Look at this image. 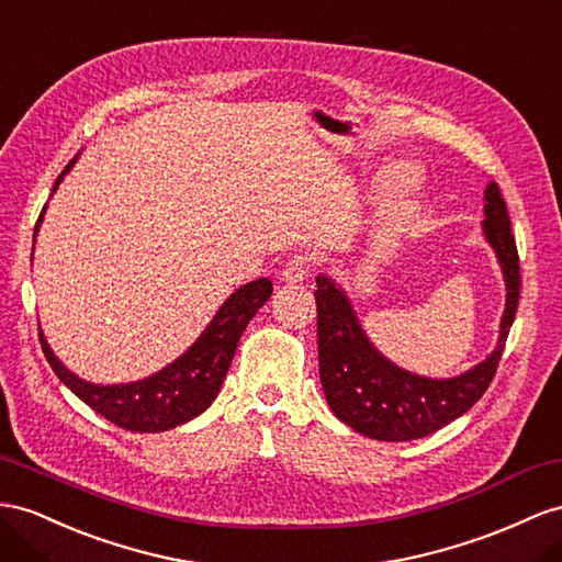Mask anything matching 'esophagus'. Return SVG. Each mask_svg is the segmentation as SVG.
<instances>
[{
  "label": "esophagus",
  "instance_id": "34e87169",
  "mask_svg": "<svg viewBox=\"0 0 562 562\" xmlns=\"http://www.w3.org/2000/svg\"><path fill=\"white\" fill-rule=\"evenodd\" d=\"M308 272H311V258L306 254H296L282 266L280 276L284 282L296 284V282H304L308 278Z\"/></svg>",
  "mask_w": 562,
  "mask_h": 562
}]
</instances>
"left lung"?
<instances>
[{"label":"left lung","mask_w":562,"mask_h":562,"mask_svg":"<svg viewBox=\"0 0 562 562\" xmlns=\"http://www.w3.org/2000/svg\"><path fill=\"white\" fill-rule=\"evenodd\" d=\"M484 237L492 244L506 278L496 349L486 361L451 380H431L394 366L372 347L358 323L351 301L327 276H318V358L321 382L329 408L341 423L378 441H411L431 435L468 413L492 384L520 299V258L506 201L496 182L484 192Z\"/></svg>","instance_id":"obj_1"}]
</instances>
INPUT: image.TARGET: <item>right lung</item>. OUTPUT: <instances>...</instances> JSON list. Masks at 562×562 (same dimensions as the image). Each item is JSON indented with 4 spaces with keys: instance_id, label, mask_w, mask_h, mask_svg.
I'll use <instances>...</instances> for the list:
<instances>
[{
    "instance_id": "obj_1",
    "label": "right lung",
    "mask_w": 562,
    "mask_h": 562,
    "mask_svg": "<svg viewBox=\"0 0 562 562\" xmlns=\"http://www.w3.org/2000/svg\"><path fill=\"white\" fill-rule=\"evenodd\" d=\"M74 166L70 161L66 170L56 178V184ZM54 184V190H56ZM45 209H42L35 235ZM272 294V282L268 278H258L229 296L215 318L209 323L190 349L168 368L154 372V375L131 382V384H92L74 375L59 358L54 356L49 344L40 329V344L45 351L52 370L56 372L70 392L82 398L94 413L102 415L109 423L131 431H166L204 413L213 398L218 396L221 384L233 363L235 349L244 327L256 315Z\"/></svg>"
}]
</instances>
